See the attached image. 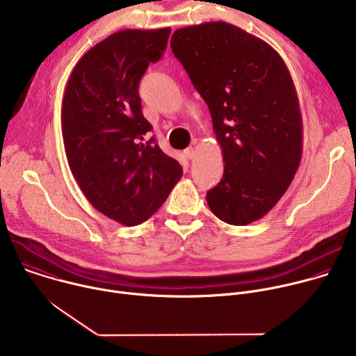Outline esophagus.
Here are the masks:
<instances>
[{"label": "esophagus", "instance_id": "1", "mask_svg": "<svg viewBox=\"0 0 356 356\" xmlns=\"http://www.w3.org/2000/svg\"><path fill=\"white\" fill-rule=\"evenodd\" d=\"M184 155H186V158L193 159V158L195 156V149H194V147H187V149L184 150Z\"/></svg>", "mask_w": 356, "mask_h": 356}]
</instances>
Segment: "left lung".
<instances>
[{"label": "left lung", "instance_id": "8db88e82", "mask_svg": "<svg viewBox=\"0 0 356 356\" xmlns=\"http://www.w3.org/2000/svg\"><path fill=\"white\" fill-rule=\"evenodd\" d=\"M172 52L209 106L224 175L207 193L221 221L266 216L290 186L302 154V121L289 69L276 50L218 21L175 31Z\"/></svg>", "mask_w": 356, "mask_h": 356}]
</instances>
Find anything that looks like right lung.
Here are the masks:
<instances>
[{
	"instance_id": "1",
	"label": "right lung",
	"mask_w": 356,
	"mask_h": 356,
	"mask_svg": "<svg viewBox=\"0 0 356 356\" xmlns=\"http://www.w3.org/2000/svg\"><path fill=\"white\" fill-rule=\"evenodd\" d=\"M170 28L124 29L101 40L77 62L62 106V134L70 170L91 206L134 227L163 204L180 180L143 118L138 92L149 63L165 52Z\"/></svg>"
}]
</instances>
